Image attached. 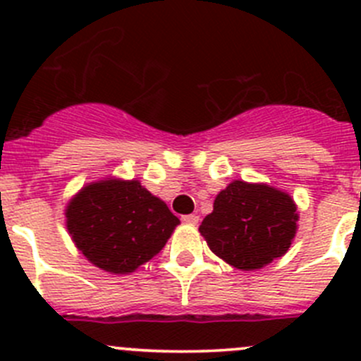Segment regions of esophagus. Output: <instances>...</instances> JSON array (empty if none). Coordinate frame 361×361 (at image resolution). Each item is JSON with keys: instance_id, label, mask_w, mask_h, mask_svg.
I'll return each instance as SVG.
<instances>
[{"instance_id": "1", "label": "esophagus", "mask_w": 361, "mask_h": 361, "mask_svg": "<svg viewBox=\"0 0 361 361\" xmlns=\"http://www.w3.org/2000/svg\"><path fill=\"white\" fill-rule=\"evenodd\" d=\"M181 221H183V224H188V225H197L199 216L197 214H183V216H181Z\"/></svg>"}]
</instances>
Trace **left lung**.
I'll return each instance as SVG.
<instances>
[{"instance_id": "obj_1", "label": "left lung", "mask_w": 361, "mask_h": 361, "mask_svg": "<svg viewBox=\"0 0 361 361\" xmlns=\"http://www.w3.org/2000/svg\"><path fill=\"white\" fill-rule=\"evenodd\" d=\"M297 220V206L286 192L235 180L216 195L199 232L221 260L255 271L288 251Z\"/></svg>"}]
</instances>
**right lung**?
<instances>
[{
  "instance_id": "obj_1",
  "label": "right lung",
  "mask_w": 361,
  "mask_h": 361,
  "mask_svg": "<svg viewBox=\"0 0 361 361\" xmlns=\"http://www.w3.org/2000/svg\"><path fill=\"white\" fill-rule=\"evenodd\" d=\"M178 224L166 202L137 180L90 183L66 207V227L76 248L113 274H127L152 260Z\"/></svg>"
}]
</instances>
